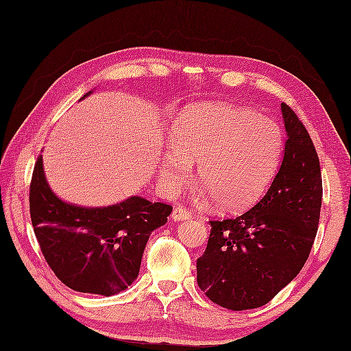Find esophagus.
I'll return each mask as SVG.
<instances>
[{
  "label": "esophagus",
  "instance_id": "obj_1",
  "mask_svg": "<svg viewBox=\"0 0 351 351\" xmlns=\"http://www.w3.org/2000/svg\"><path fill=\"white\" fill-rule=\"evenodd\" d=\"M170 217H172L173 221H185V219H190V218H191L189 210H185V209L181 208V206L175 208L172 215H170Z\"/></svg>",
  "mask_w": 351,
  "mask_h": 351
}]
</instances>
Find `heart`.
<instances>
[{"label": "heart", "instance_id": "b5f03b06", "mask_svg": "<svg viewBox=\"0 0 351 351\" xmlns=\"http://www.w3.org/2000/svg\"><path fill=\"white\" fill-rule=\"evenodd\" d=\"M172 148L161 154L160 181L176 191L197 162L205 199L227 214L247 210L263 197L278 172L284 133L278 122L229 103H200L182 110L170 127Z\"/></svg>", "mask_w": 351, "mask_h": 351}]
</instances>
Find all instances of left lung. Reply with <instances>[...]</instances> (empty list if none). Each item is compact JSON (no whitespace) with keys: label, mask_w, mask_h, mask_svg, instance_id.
<instances>
[{"label":"left lung","mask_w":351,"mask_h":351,"mask_svg":"<svg viewBox=\"0 0 351 351\" xmlns=\"http://www.w3.org/2000/svg\"><path fill=\"white\" fill-rule=\"evenodd\" d=\"M287 132L282 161L269 190L245 214L209 221L197 258V284L214 304L243 311L266 305L304 267L319 229L320 161L306 128L281 103Z\"/></svg>","instance_id":"obj_1"}]
</instances>
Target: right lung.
<instances>
[{"label": "right lung", "mask_w": 351, "mask_h": 351, "mask_svg": "<svg viewBox=\"0 0 351 351\" xmlns=\"http://www.w3.org/2000/svg\"><path fill=\"white\" fill-rule=\"evenodd\" d=\"M29 213L40 248L58 280L80 293L113 296L137 278L146 242L166 224L172 206L141 195L97 208L64 202L47 184L38 156Z\"/></svg>", "instance_id": "obj_1"}]
</instances>
